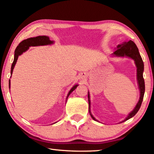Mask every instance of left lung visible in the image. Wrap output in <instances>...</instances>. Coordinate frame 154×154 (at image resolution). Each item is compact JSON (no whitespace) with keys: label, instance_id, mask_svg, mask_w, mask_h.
I'll return each mask as SVG.
<instances>
[{"label":"left lung","instance_id":"1","mask_svg":"<svg viewBox=\"0 0 154 154\" xmlns=\"http://www.w3.org/2000/svg\"><path fill=\"white\" fill-rule=\"evenodd\" d=\"M113 56L114 57H128L132 59L134 61L135 65L137 66V83L139 85V89L140 91V100L137 104L136 106L134 107L133 111H131L127 118L124 120V121H127V120L131 119L138 112L139 109H140L141 104H142L143 98H144V94L145 92V84H144V80L143 78V72H144V62L141 55L139 52V50L135 43L133 41H129L128 42H125L121 45H119L117 46V50L112 54ZM88 102H89V113L92 119L94 121H98L93 117L92 115L91 112H90V94L88 92Z\"/></svg>","mask_w":154,"mask_h":154}]
</instances>
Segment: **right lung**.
<instances>
[{
	"mask_svg": "<svg viewBox=\"0 0 154 154\" xmlns=\"http://www.w3.org/2000/svg\"><path fill=\"white\" fill-rule=\"evenodd\" d=\"M53 43V41H50L49 37L46 36V35H39V36L33 37V38H27L26 40H24L21 43L19 44L17 47L15 49V51H14V61L12 64L11 66V75L12 73V71H13V69L14 66H15L17 61L18 57L21 55L23 52H26L27 50L29 49V47L31 46H38V45H50V44ZM9 81V88L10 87V81ZM79 85H75L70 90V91L69 92L68 94H67L66 97V100L68 97L69 96L71 92H72L73 90H74L75 88H77V86Z\"/></svg>",
	"mask_w": 154,
	"mask_h": 154,
	"instance_id": "obj_1",
	"label": "right lung"
}]
</instances>
